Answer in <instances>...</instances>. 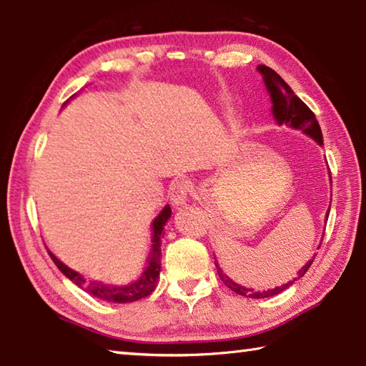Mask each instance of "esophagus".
I'll return each instance as SVG.
<instances>
[{"mask_svg":"<svg viewBox=\"0 0 366 366\" xmlns=\"http://www.w3.org/2000/svg\"><path fill=\"white\" fill-rule=\"evenodd\" d=\"M190 192V182L187 181H176L174 184L171 185L169 189V198L174 205H184L187 202V195Z\"/></svg>","mask_w":366,"mask_h":366,"instance_id":"esophagus-1","label":"esophagus"}]
</instances>
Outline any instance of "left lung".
<instances>
[{"mask_svg":"<svg viewBox=\"0 0 366 366\" xmlns=\"http://www.w3.org/2000/svg\"><path fill=\"white\" fill-rule=\"evenodd\" d=\"M258 71L263 74L266 89H268V92H269V97L272 102V114H274L276 121L280 124H286V126H289V127L303 131L307 135H310V137H313L315 140H317L320 145H323V135H321L320 124L317 121V117H315L313 111L310 109L307 104L294 94L292 89H290V86L284 82L280 74L272 71L271 67L259 64ZM312 263H313V259H310V262L303 266L302 269H299V272H297V277H294L290 282L284 284V286L268 289V290H258L257 292V290L247 289L244 286H239L237 282H234L231 277H229L226 272L219 268V264L214 262L216 271H218V274H219V280L224 282L229 289L234 290L235 294L244 295V297H252V299H264V297H271V295L282 292L284 289L292 286L294 281H297L299 277L305 274Z\"/></svg>","mask_w":366,"mask_h":366,"instance_id":"1","label":"left lung"}]
</instances>
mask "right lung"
Returning <instances> with one entry per match:
<instances>
[{"instance_id": "obj_1", "label": "right lung", "mask_w": 366, "mask_h": 366, "mask_svg": "<svg viewBox=\"0 0 366 366\" xmlns=\"http://www.w3.org/2000/svg\"><path fill=\"white\" fill-rule=\"evenodd\" d=\"M169 218H171V207L166 205L163 208V212L154 218L152 224L153 247L147 262V269L137 281L131 284V286L119 287V286H111V284H104L102 281L85 280V277L82 274H79L77 271L67 268L63 262H59V259L49 250H48V255L51 257L54 264L58 266L59 271L63 272L66 277H69L74 284H77L80 289H84L85 292L97 297V299L114 302V303H129V302L145 299V297H148L153 292L158 284L159 269H161V237H163V229H164L166 221Z\"/></svg>"}]
</instances>
